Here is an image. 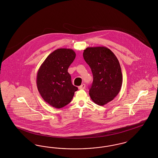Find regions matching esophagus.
<instances>
[{"instance_id": "1", "label": "esophagus", "mask_w": 158, "mask_h": 158, "mask_svg": "<svg viewBox=\"0 0 158 158\" xmlns=\"http://www.w3.org/2000/svg\"><path fill=\"white\" fill-rule=\"evenodd\" d=\"M85 84H82V85H81L80 86H79V89H85Z\"/></svg>"}]
</instances>
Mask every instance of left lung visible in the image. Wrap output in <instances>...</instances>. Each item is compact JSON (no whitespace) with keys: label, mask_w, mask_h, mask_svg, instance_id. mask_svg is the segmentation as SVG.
<instances>
[{"label":"left lung","mask_w":158,"mask_h":158,"mask_svg":"<svg viewBox=\"0 0 158 158\" xmlns=\"http://www.w3.org/2000/svg\"><path fill=\"white\" fill-rule=\"evenodd\" d=\"M83 56L93 75L90 98L97 105H105L120 91L123 76L120 63L113 52L105 47H88Z\"/></svg>","instance_id":"8db88e82"}]
</instances>
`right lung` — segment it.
<instances>
[{"mask_svg":"<svg viewBox=\"0 0 158 158\" xmlns=\"http://www.w3.org/2000/svg\"><path fill=\"white\" fill-rule=\"evenodd\" d=\"M75 57L72 49H57L47 56L38 70V90L45 102L56 108L68 105L78 89L72 85L68 72Z\"/></svg>","mask_w":158,"mask_h":158,"instance_id":"add662e5","label":"right lung"}]
</instances>
